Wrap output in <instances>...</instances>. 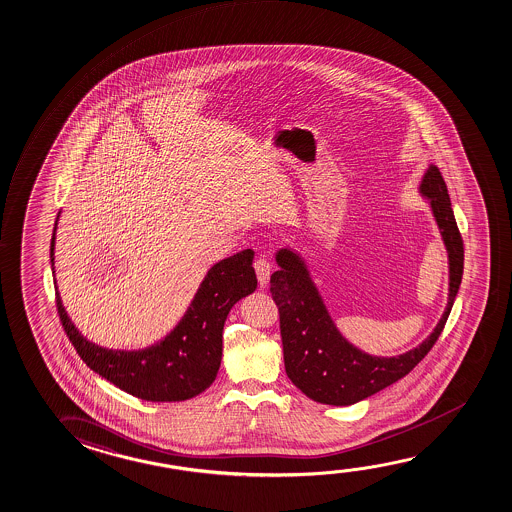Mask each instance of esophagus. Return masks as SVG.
Masks as SVG:
<instances>
[{
	"label": "esophagus",
	"mask_w": 512,
	"mask_h": 512,
	"mask_svg": "<svg viewBox=\"0 0 512 512\" xmlns=\"http://www.w3.org/2000/svg\"><path fill=\"white\" fill-rule=\"evenodd\" d=\"M255 273H257V280H259L260 287H266L267 283H269V276H271V264H269V260L266 257H259V259L255 260Z\"/></svg>",
	"instance_id": "34e87169"
}]
</instances>
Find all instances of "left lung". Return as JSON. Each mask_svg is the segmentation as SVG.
<instances>
[{
  "label": "left lung",
  "mask_w": 512,
  "mask_h": 512,
  "mask_svg": "<svg viewBox=\"0 0 512 512\" xmlns=\"http://www.w3.org/2000/svg\"><path fill=\"white\" fill-rule=\"evenodd\" d=\"M417 192L430 202L431 215L447 252L449 294L435 329L403 354L375 356L350 343L327 310L303 255L290 246L276 252L280 269L271 275V294L280 312L285 371L292 384L313 401L347 407L370 398L414 370L444 329L460 290L463 241L437 165H428Z\"/></svg>",
  "instance_id": "1"
}]
</instances>
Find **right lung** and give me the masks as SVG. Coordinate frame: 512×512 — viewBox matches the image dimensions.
Wrapping results in <instances>:
<instances>
[{"label": "right lung", "mask_w": 512, "mask_h": 512, "mask_svg": "<svg viewBox=\"0 0 512 512\" xmlns=\"http://www.w3.org/2000/svg\"><path fill=\"white\" fill-rule=\"evenodd\" d=\"M60 215L52 230V275ZM253 257V250H243L209 267L176 327L146 349H105L84 338L56 285L61 324L82 361L121 391L146 401L190 400L206 391L220 370L223 324L232 306L257 289Z\"/></svg>", "instance_id": "right-lung-1"}]
</instances>
